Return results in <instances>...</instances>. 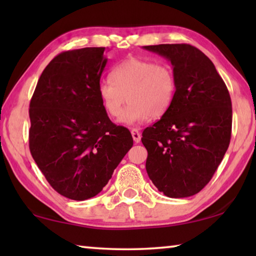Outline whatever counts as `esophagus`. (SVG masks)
I'll return each instance as SVG.
<instances>
[{
    "instance_id": "1",
    "label": "esophagus",
    "mask_w": 256,
    "mask_h": 256,
    "mask_svg": "<svg viewBox=\"0 0 256 256\" xmlns=\"http://www.w3.org/2000/svg\"><path fill=\"white\" fill-rule=\"evenodd\" d=\"M131 133H132V138H133L134 142H136V144H138V142L141 141V134H140V132H138L136 128H133L132 131H131Z\"/></svg>"
}]
</instances>
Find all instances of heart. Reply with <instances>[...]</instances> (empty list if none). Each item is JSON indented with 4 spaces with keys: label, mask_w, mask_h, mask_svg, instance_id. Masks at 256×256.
<instances>
[{
    "label": "heart",
    "mask_w": 256,
    "mask_h": 256,
    "mask_svg": "<svg viewBox=\"0 0 256 256\" xmlns=\"http://www.w3.org/2000/svg\"><path fill=\"white\" fill-rule=\"evenodd\" d=\"M100 81L98 94L108 116L118 118L126 99L129 106L118 122L126 126L162 118L170 110L176 94V78L166 63L138 58L125 60Z\"/></svg>",
    "instance_id": "b5f03b06"
}]
</instances>
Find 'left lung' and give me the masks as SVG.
Masks as SVG:
<instances>
[{
    "label": "left lung",
    "instance_id": "obj_1",
    "mask_svg": "<svg viewBox=\"0 0 256 256\" xmlns=\"http://www.w3.org/2000/svg\"><path fill=\"white\" fill-rule=\"evenodd\" d=\"M170 60L174 102L142 133L146 170L168 198H188L209 183L228 149L232 110L228 89L214 63L188 44L144 46Z\"/></svg>",
    "mask_w": 256,
    "mask_h": 256
}]
</instances>
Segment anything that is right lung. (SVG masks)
<instances>
[{"label": "right lung", "mask_w": 256, "mask_h": 256, "mask_svg": "<svg viewBox=\"0 0 256 256\" xmlns=\"http://www.w3.org/2000/svg\"><path fill=\"white\" fill-rule=\"evenodd\" d=\"M105 47L66 50L42 71L30 100L29 148L60 196H97L132 148L128 130L108 118L98 94Z\"/></svg>", "instance_id": "1"}]
</instances>
